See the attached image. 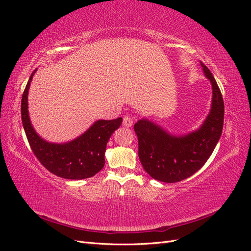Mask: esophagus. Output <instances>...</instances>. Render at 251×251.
<instances>
[{
  "instance_id": "esophagus-1",
  "label": "esophagus",
  "mask_w": 251,
  "mask_h": 251,
  "mask_svg": "<svg viewBox=\"0 0 251 251\" xmlns=\"http://www.w3.org/2000/svg\"><path fill=\"white\" fill-rule=\"evenodd\" d=\"M123 124H124V126H126V127H130V126H132V125H133V118H132L131 116H128V115L124 116Z\"/></svg>"
}]
</instances>
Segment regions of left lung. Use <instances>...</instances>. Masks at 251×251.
<instances>
[{
  "instance_id": "1",
  "label": "left lung",
  "mask_w": 251,
  "mask_h": 251,
  "mask_svg": "<svg viewBox=\"0 0 251 251\" xmlns=\"http://www.w3.org/2000/svg\"><path fill=\"white\" fill-rule=\"evenodd\" d=\"M200 64L212 86L211 109L200 128L187 135L174 136L148 119L134 125L140 162L144 171L158 181L174 183L191 177L208 160L221 137L223 97L208 68Z\"/></svg>"
}]
</instances>
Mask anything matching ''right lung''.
<instances>
[{
    "instance_id": "add662e5",
    "label": "right lung",
    "mask_w": 251,
    "mask_h": 251,
    "mask_svg": "<svg viewBox=\"0 0 251 251\" xmlns=\"http://www.w3.org/2000/svg\"><path fill=\"white\" fill-rule=\"evenodd\" d=\"M34 72L27 82L21 104L23 126L33 154L50 173L60 178L80 180L93 177L103 168L107 143L121 126L123 118L97 120L88 131L70 142L58 144L45 141L34 131L28 114V90Z\"/></svg>"
}]
</instances>
